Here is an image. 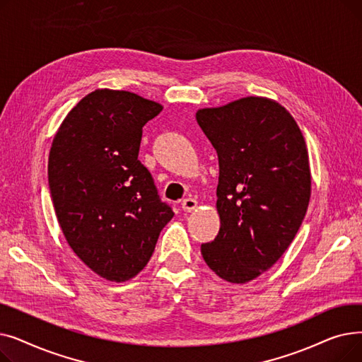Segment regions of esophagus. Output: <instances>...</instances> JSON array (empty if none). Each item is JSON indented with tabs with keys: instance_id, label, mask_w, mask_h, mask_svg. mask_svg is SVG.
I'll use <instances>...</instances> for the list:
<instances>
[{
	"instance_id": "esophagus-1",
	"label": "esophagus",
	"mask_w": 362,
	"mask_h": 362,
	"mask_svg": "<svg viewBox=\"0 0 362 362\" xmlns=\"http://www.w3.org/2000/svg\"><path fill=\"white\" fill-rule=\"evenodd\" d=\"M197 205H198V202H197V199H194V198H186V199H183V202H182V208H183V211H186V213L195 210Z\"/></svg>"
}]
</instances>
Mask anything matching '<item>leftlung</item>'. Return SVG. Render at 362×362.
Listing matches in <instances>:
<instances>
[{"label":"left lung","mask_w":362,"mask_h":362,"mask_svg":"<svg viewBox=\"0 0 362 362\" xmlns=\"http://www.w3.org/2000/svg\"><path fill=\"white\" fill-rule=\"evenodd\" d=\"M197 122L220 167L221 226L201 254L218 277L246 283L273 267L305 217L311 197L305 139L286 108L262 97L198 110Z\"/></svg>","instance_id":"obj_1"}]
</instances>
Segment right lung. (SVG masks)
<instances>
[{
  "label": "right lung",
  "mask_w": 362,
  "mask_h": 362,
  "mask_svg": "<svg viewBox=\"0 0 362 362\" xmlns=\"http://www.w3.org/2000/svg\"><path fill=\"white\" fill-rule=\"evenodd\" d=\"M163 107L127 90L97 89L54 136L48 185L73 252L110 281L135 277L173 218L138 160L142 127Z\"/></svg>",
  "instance_id": "add662e5"
}]
</instances>
